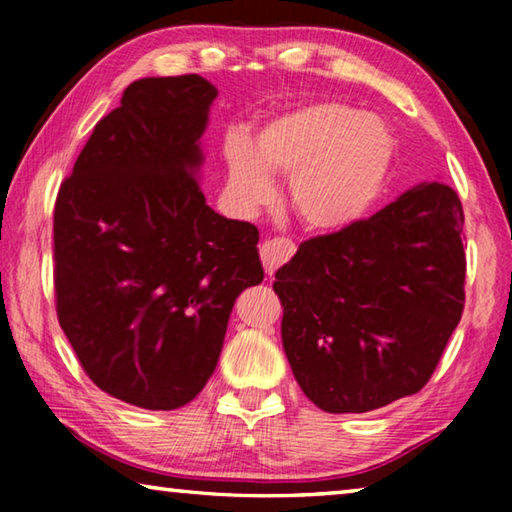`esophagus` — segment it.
Segmentation results:
<instances>
[{
	"label": "esophagus",
	"mask_w": 512,
	"mask_h": 512,
	"mask_svg": "<svg viewBox=\"0 0 512 512\" xmlns=\"http://www.w3.org/2000/svg\"><path fill=\"white\" fill-rule=\"evenodd\" d=\"M293 253H296V244H293L291 239H268V241H264V244L259 246V259H262L266 275L271 277L277 271V266L289 262Z\"/></svg>",
	"instance_id": "obj_1"
}]
</instances>
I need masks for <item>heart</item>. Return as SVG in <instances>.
I'll use <instances>...</instances> for the list:
<instances>
[{"label":"heart","mask_w":512,"mask_h":512,"mask_svg":"<svg viewBox=\"0 0 512 512\" xmlns=\"http://www.w3.org/2000/svg\"><path fill=\"white\" fill-rule=\"evenodd\" d=\"M395 158L393 133L379 117L343 101H314L275 117L255 135L225 144L228 192L253 214L275 198L268 178H289L293 212L309 228L336 232L379 203Z\"/></svg>","instance_id":"obj_1"}]
</instances>
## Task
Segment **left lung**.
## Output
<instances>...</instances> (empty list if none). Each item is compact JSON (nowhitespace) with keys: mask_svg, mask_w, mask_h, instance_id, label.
<instances>
[{"mask_svg":"<svg viewBox=\"0 0 512 512\" xmlns=\"http://www.w3.org/2000/svg\"><path fill=\"white\" fill-rule=\"evenodd\" d=\"M463 287V205L443 183L302 241L273 282L302 393L327 413H366L422 391L461 320Z\"/></svg>","mask_w":512,"mask_h":512,"instance_id":"1","label":"left lung"}]
</instances>
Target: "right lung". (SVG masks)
Listing matches in <instances>:
<instances>
[{
	"label": "right lung",
	"mask_w": 512,
	"mask_h": 512,
	"mask_svg": "<svg viewBox=\"0 0 512 512\" xmlns=\"http://www.w3.org/2000/svg\"><path fill=\"white\" fill-rule=\"evenodd\" d=\"M216 94L198 74L131 83L58 189V323L85 375L142 409L203 391L237 296L264 280L257 228L216 214L194 173Z\"/></svg>",
	"instance_id": "add662e5"
}]
</instances>
